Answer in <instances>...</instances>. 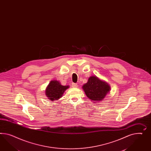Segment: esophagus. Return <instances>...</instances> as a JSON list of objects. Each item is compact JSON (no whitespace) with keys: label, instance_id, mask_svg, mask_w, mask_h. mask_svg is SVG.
I'll return each mask as SVG.
<instances>
[{"label":"esophagus","instance_id":"34e87169","mask_svg":"<svg viewBox=\"0 0 151 151\" xmlns=\"http://www.w3.org/2000/svg\"><path fill=\"white\" fill-rule=\"evenodd\" d=\"M71 85H72L73 87H75V88H76V87H78V84L76 83H72Z\"/></svg>","mask_w":151,"mask_h":151}]
</instances>
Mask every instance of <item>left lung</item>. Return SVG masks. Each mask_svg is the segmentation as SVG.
Wrapping results in <instances>:
<instances>
[{
	"label": "left lung",
	"instance_id": "obj_1",
	"mask_svg": "<svg viewBox=\"0 0 151 151\" xmlns=\"http://www.w3.org/2000/svg\"><path fill=\"white\" fill-rule=\"evenodd\" d=\"M82 88L87 97L95 102H99L105 98L110 91V87L106 82L102 81L97 76H92L82 86Z\"/></svg>",
	"mask_w": 151,
	"mask_h": 151
}]
</instances>
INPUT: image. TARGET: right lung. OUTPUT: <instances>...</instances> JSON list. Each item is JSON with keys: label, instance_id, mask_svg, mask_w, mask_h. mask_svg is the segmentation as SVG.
<instances>
[{"label": "right lung", "instance_id": "obj_1", "mask_svg": "<svg viewBox=\"0 0 151 151\" xmlns=\"http://www.w3.org/2000/svg\"><path fill=\"white\" fill-rule=\"evenodd\" d=\"M69 86H63L59 81L52 80L45 89V95L51 101H57L61 98L65 90L69 88Z\"/></svg>", "mask_w": 151, "mask_h": 151}]
</instances>
